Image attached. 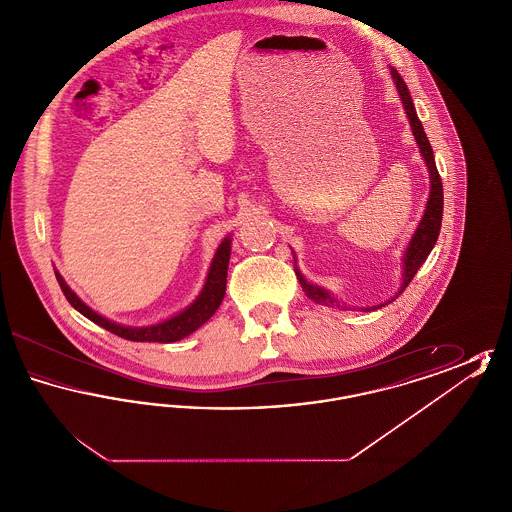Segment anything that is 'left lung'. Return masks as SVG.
<instances>
[{
  "instance_id": "left-lung-1",
  "label": "left lung",
  "mask_w": 512,
  "mask_h": 512,
  "mask_svg": "<svg viewBox=\"0 0 512 512\" xmlns=\"http://www.w3.org/2000/svg\"><path fill=\"white\" fill-rule=\"evenodd\" d=\"M391 76L395 80V86H397V92L403 99V105H405V111L409 115V122H411V128H413L414 138H416V144L420 147V153L428 165V171H430V180H432V188H430V199H428V205H426V213L420 220L416 232H414L413 242L407 247L405 251V272H403V286L397 295L405 292V288L411 284V280L414 278V274L418 272V268L422 267V263L428 259L430 251L434 249V245L438 242L439 228H441V217H443V186H441V178H439L438 169H436V161H434V151L432 146L426 138V132H424V126L416 115V109H414L413 99L409 94V88L407 84L403 82L401 74L397 73L395 69H391ZM299 276V282L303 286V290L307 293L309 299H313L315 303H326V305H338L336 299L330 297V293L324 292L322 288L317 286H311L303 280V276L297 272ZM390 303V301H388ZM382 307V305H380ZM376 307H372L374 311ZM370 311V309H365Z\"/></svg>"
}]
</instances>
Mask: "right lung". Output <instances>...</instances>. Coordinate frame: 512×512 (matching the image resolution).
Segmentation results:
<instances>
[{
    "label": "right lung",
    "instance_id": "1",
    "mask_svg": "<svg viewBox=\"0 0 512 512\" xmlns=\"http://www.w3.org/2000/svg\"><path fill=\"white\" fill-rule=\"evenodd\" d=\"M228 261H230V238H226L219 245L215 259L209 268L207 274V282L201 295L195 299L194 303L182 311L180 315L169 318L161 324L155 326H146V328H128L115 324L107 318L99 317L98 313H94L88 305H84L76 293L71 292V288L65 284V280L61 278L59 272H55L57 282L61 286V290L65 293L67 301L73 305L78 313H82L84 317L90 318L92 322H96L101 328L109 330L111 334L130 341H157V343H171V341L182 340L186 336H190L195 332L201 324H205L209 318L215 315V311L219 309L220 301L226 292V274H228Z\"/></svg>",
    "mask_w": 512,
    "mask_h": 512
}]
</instances>
